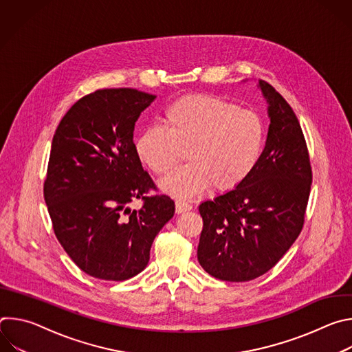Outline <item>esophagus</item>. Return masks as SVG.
<instances>
[{
	"label": "esophagus",
	"mask_w": 352,
	"mask_h": 352,
	"mask_svg": "<svg viewBox=\"0 0 352 352\" xmlns=\"http://www.w3.org/2000/svg\"><path fill=\"white\" fill-rule=\"evenodd\" d=\"M190 209H192V205L185 202V200H177V202H175L177 213H185V212H189Z\"/></svg>",
	"instance_id": "1"
}]
</instances>
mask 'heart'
Here are the masks:
<instances>
[{
	"label": "heart",
	"mask_w": 352,
	"mask_h": 352,
	"mask_svg": "<svg viewBox=\"0 0 352 352\" xmlns=\"http://www.w3.org/2000/svg\"><path fill=\"white\" fill-rule=\"evenodd\" d=\"M162 125L147 126L135 140L139 160L156 175L168 174L184 157L189 162L160 184L177 197H192L213 186L228 192L256 168L266 131L261 116L213 94H188L164 111Z\"/></svg>",
	"instance_id": "1"
}]
</instances>
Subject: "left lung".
I'll list each match as a JSON object with an SVG mask.
<instances>
[{
	"mask_svg": "<svg viewBox=\"0 0 352 352\" xmlns=\"http://www.w3.org/2000/svg\"><path fill=\"white\" fill-rule=\"evenodd\" d=\"M270 126L262 157L238 188L199 206L197 261L210 276L249 281L273 269L302 231L312 185L307 140L285 98L267 82Z\"/></svg>",
	"mask_w": 352,
	"mask_h": 352,
	"instance_id": "8db88e82",
	"label": "left lung"
}]
</instances>
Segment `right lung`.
Here are the masks:
<instances>
[{
    "label": "right lung",
    "mask_w": 352,
    "mask_h": 352,
    "mask_svg": "<svg viewBox=\"0 0 352 352\" xmlns=\"http://www.w3.org/2000/svg\"><path fill=\"white\" fill-rule=\"evenodd\" d=\"M153 94L97 89L67 111L53 138L44 200L54 234L86 274L124 281L148 262L155 236L174 216L135 152L133 129ZM142 200L139 211L127 205Z\"/></svg>",
    "instance_id": "right-lung-1"
}]
</instances>
